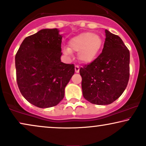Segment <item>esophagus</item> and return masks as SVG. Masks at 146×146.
<instances>
[{"mask_svg": "<svg viewBox=\"0 0 146 146\" xmlns=\"http://www.w3.org/2000/svg\"><path fill=\"white\" fill-rule=\"evenodd\" d=\"M79 70H80L79 66H75V72H76V73H78V72H79Z\"/></svg>", "mask_w": 146, "mask_h": 146, "instance_id": "obj_1", "label": "esophagus"}]
</instances>
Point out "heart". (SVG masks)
<instances>
[{
    "mask_svg": "<svg viewBox=\"0 0 146 146\" xmlns=\"http://www.w3.org/2000/svg\"><path fill=\"white\" fill-rule=\"evenodd\" d=\"M102 38L93 32H82L72 38L68 42L69 48L64 49V53L71 54L72 52L78 53V57L84 64L92 62L97 57L102 46Z\"/></svg>",
    "mask_w": 146,
    "mask_h": 146,
    "instance_id": "b5f03b06",
    "label": "heart"
}]
</instances>
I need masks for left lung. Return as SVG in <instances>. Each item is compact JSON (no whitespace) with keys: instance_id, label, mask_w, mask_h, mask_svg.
Listing matches in <instances>:
<instances>
[{"instance_id":"obj_1","label":"left lung","mask_w":146,"mask_h":146,"mask_svg":"<svg viewBox=\"0 0 146 146\" xmlns=\"http://www.w3.org/2000/svg\"><path fill=\"white\" fill-rule=\"evenodd\" d=\"M102 52L80 68L82 95L96 105H108L123 94L129 79L130 53L118 36L106 30Z\"/></svg>"}]
</instances>
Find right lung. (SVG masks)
<instances>
[{
  "label": "right lung",
  "instance_id": "obj_1",
  "mask_svg": "<svg viewBox=\"0 0 146 146\" xmlns=\"http://www.w3.org/2000/svg\"><path fill=\"white\" fill-rule=\"evenodd\" d=\"M62 36L57 28L26 37L15 55L16 79L21 95L36 107L57 106L74 74V64L61 62Z\"/></svg>",
  "mask_w": 146,
  "mask_h": 146
}]
</instances>
